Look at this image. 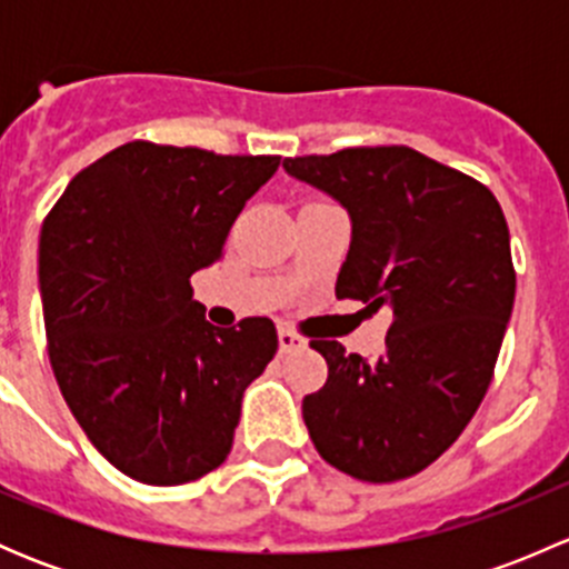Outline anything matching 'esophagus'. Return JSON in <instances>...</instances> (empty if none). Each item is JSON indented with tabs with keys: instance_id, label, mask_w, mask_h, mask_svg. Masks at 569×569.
Wrapping results in <instances>:
<instances>
[{
	"instance_id": "1",
	"label": "esophagus",
	"mask_w": 569,
	"mask_h": 569,
	"mask_svg": "<svg viewBox=\"0 0 569 569\" xmlns=\"http://www.w3.org/2000/svg\"><path fill=\"white\" fill-rule=\"evenodd\" d=\"M278 343H280V352H295V349H306L308 347L306 338L297 336V332L289 330V327H280Z\"/></svg>"
}]
</instances>
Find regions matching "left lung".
<instances>
[{
	"instance_id": "1",
	"label": "left lung",
	"mask_w": 569,
	"mask_h": 569,
	"mask_svg": "<svg viewBox=\"0 0 569 569\" xmlns=\"http://www.w3.org/2000/svg\"><path fill=\"white\" fill-rule=\"evenodd\" d=\"M283 168L349 211L338 300L393 311L380 358L311 341L327 382L302 399L308 435L321 460L355 479H407L460 438L490 388L515 306L503 211L485 183L407 146Z\"/></svg>"
}]
</instances>
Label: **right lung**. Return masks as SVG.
Returning <instances> with one entry per match:
<instances>
[{"instance_id": "obj_1", "label": "right lung", "mask_w": 569, "mask_h": 569, "mask_svg": "<svg viewBox=\"0 0 569 569\" xmlns=\"http://www.w3.org/2000/svg\"><path fill=\"white\" fill-rule=\"evenodd\" d=\"M278 164L134 140L73 176L43 220L51 371L90 443L142 485L220 468L244 388L278 352L272 321L209 325L189 286Z\"/></svg>"}]
</instances>
